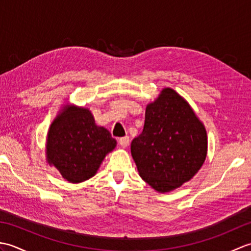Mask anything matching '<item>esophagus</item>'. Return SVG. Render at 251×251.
Returning a JSON list of instances; mask_svg holds the SVG:
<instances>
[{"label": "esophagus", "instance_id": "esophagus-1", "mask_svg": "<svg viewBox=\"0 0 251 251\" xmlns=\"http://www.w3.org/2000/svg\"><path fill=\"white\" fill-rule=\"evenodd\" d=\"M119 143L122 148H126L129 145V137L125 136V137H121L119 139Z\"/></svg>", "mask_w": 251, "mask_h": 251}]
</instances>
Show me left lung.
Segmentation results:
<instances>
[{"label": "left lung", "mask_w": 251, "mask_h": 251, "mask_svg": "<svg viewBox=\"0 0 251 251\" xmlns=\"http://www.w3.org/2000/svg\"><path fill=\"white\" fill-rule=\"evenodd\" d=\"M206 129L189 103L172 88L147 106L141 134L131 155L141 178L165 193L189 181L204 164Z\"/></svg>", "instance_id": "obj_1"}]
</instances>
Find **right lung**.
I'll return each mask as SVG.
<instances>
[{"label": "right lung", "mask_w": 251, "mask_h": 251, "mask_svg": "<svg viewBox=\"0 0 251 251\" xmlns=\"http://www.w3.org/2000/svg\"><path fill=\"white\" fill-rule=\"evenodd\" d=\"M116 141L108 129L95 124L84 108H67L52 122L47 136L49 163L72 183L83 182L97 172Z\"/></svg>", "instance_id": "add662e5"}]
</instances>
